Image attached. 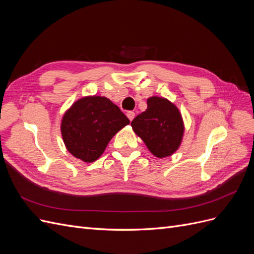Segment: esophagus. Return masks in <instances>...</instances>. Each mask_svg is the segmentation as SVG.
Masks as SVG:
<instances>
[{
    "instance_id": "34e87169",
    "label": "esophagus",
    "mask_w": 254,
    "mask_h": 254,
    "mask_svg": "<svg viewBox=\"0 0 254 254\" xmlns=\"http://www.w3.org/2000/svg\"><path fill=\"white\" fill-rule=\"evenodd\" d=\"M134 115H135V113H134L133 111H128V112H127V118H128L130 121H132V120L134 119Z\"/></svg>"
}]
</instances>
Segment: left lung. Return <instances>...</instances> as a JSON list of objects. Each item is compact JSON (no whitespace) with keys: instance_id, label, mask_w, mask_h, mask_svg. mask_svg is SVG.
<instances>
[{"instance_id":"obj_1","label":"left lung","mask_w":254,"mask_h":254,"mask_svg":"<svg viewBox=\"0 0 254 254\" xmlns=\"http://www.w3.org/2000/svg\"><path fill=\"white\" fill-rule=\"evenodd\" d=\"M134 133L157 158H166L180 147L184 124L179 109L164 97L147 99V109L131 122Z\"/></svg>"}]
</instances>
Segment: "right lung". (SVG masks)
Returning <instances> with one entry per match:
<instances>
[{
    "label": "right lung",
    "instance_id": "1",
    "mask_svg": "<svg viewBox=\"0 0 254 254\" xmlns=\"http://www.w3.org/2000/svg\"><path fill=\"white\" fill-rule=\"evenodd\" d=\"M129 120L117 105L104 96H84L68 108L61 121L65 148L83 162H94Z\"/></svg>",
    "mask_w": 254,
    "mask_h": 254
}]
</instances>
